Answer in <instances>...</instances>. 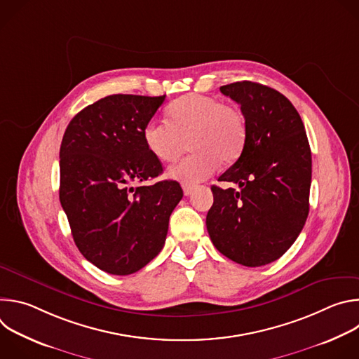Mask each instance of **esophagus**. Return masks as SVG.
<instances>
[{
  "instance_id": "1",
  "label": "esophagus",
  "mask_w": 359,
  "mask_h": 359,
  "mask_svg": "<svg viewBox=\"0 0 359 359\" xmlns=\"http://www.w3.org/2000/svg\"><path fill=\"white\" fill-rule=\"evenodd\" d=\"M191 191H193V186H190V184H183V193H184V196H190Z\"/></svg>"
}]
</instances>
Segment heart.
<instances>
[{"instance_id":"obj_1","label":"heart","mask_w":359,"mask_h":359,"mask_svg":"<svg viewBox=\"0 0 359 359\" xmlns=\"http://www.w3.org/2000/svg\"><path fill=\"white\" fill-rule=\"evenodd\" d=\"M245 136V119L236 107L197 93L176 99L168 109V122L150 121L143 129L149 151L163 163L179 159L187 142L193 151L168 172L172 179L186 184L209 177L219 162H234Z\"/></svg>"}]
</instances>
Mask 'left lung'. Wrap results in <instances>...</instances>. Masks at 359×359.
<instances>
[{
	"label": "left lung",
	"instance_id": "8db88e82",
	"mask_svg": "<svg viewBox=\"0 0 359 359\" xmlns=\"http://www.w3.org/2000/svg\"><path fill=\"white\" fill-rule=\"evenodd\" d=\"M240 105L247 136L237 162L212 187L206 226L215 247L245 267L278 260L310 212L311 149L304 123L278 90L251 81L220 88Z\"/></svg>",
	"mask_w": 359,
	"mask_h": 359
}]
</instances>
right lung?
Wrapping results in <instances>:
<instances>
[{
	"label": "right lung",
	"mask_w": 359,
	"mask_h": 359,
	"mask_svg": "<svg viewBox=\"0 0 359 359\" xmlns=\"http://www.w3.org/2000/svg\"><path fill=\"white\" fill-rule=\"evenodd\" d=\"M166 95H109L76 114L60 150V200L74 241L99 270L129 276L165 245L169 219L183 197L180 184L158 177L162 163L143 129Z\"/></svg>",
	"instance_id": "obj_1"
}]
</instances>
